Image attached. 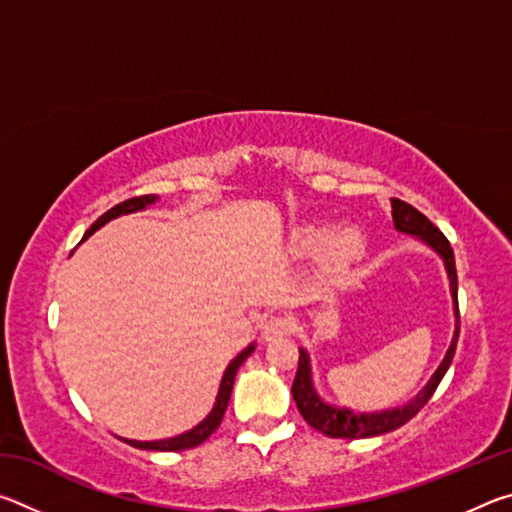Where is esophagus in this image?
<instances>
[{"instance_id":"1","label":"esophagus","mask_w":512,"mask_h":512,"mask_svg":"<svg viewBox=\"0 0 512 512\" xmlns=\"http://www.w3.org/2000/svg\"><path fill=\"white\" fill-rule=\"evenodd\" d=\"M291 329H293L291 318H287V316H271L262 325V336H264V341H275V339H280V336H287Z\"/></svg>"}]
</instances>
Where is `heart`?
<instances>
[{"instance_id": "heart-1", "label": "heart", "mask_w": 512, "mask_h": 512, "mask_svg": "<svg viewBox=\"0 0 512 512\" xmlns=\"http://www.w3.org/2000/svg\"><path fill=\"white\" fill-rule=\"evenodd\" d=\"M293 250L300 255L314 253L318 250L320 262L332 271L345 268L350 262H354L363 250V239L354 228H339L332 235H323V230L314 228V225H305L293 232Z\"/></svg>"}]
</instances>
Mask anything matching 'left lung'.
<instances>
[{"label": "left lung", "instance_id": "obj_1", "mask_svg": "<svg viewBox=\"0 0 512 512\" xmlns=\"http://www.w3.org/2000/svg\"><path fill=\"white\" fill-rule=\"evenodd\" d=\"M393 223L397 230L409 232V235L420 237L422 241L436 250V253L445 259L447 266V275H449V284H452V296H454V311H456V332H454V341L449 345V350L445 354L443 363L436 370V375L431 377L427 386L422 388V393H418L415 400H411L402 409H393V411H381V413H370V415H357L348 409H336V406L325 404L314 391V384H311V370H309V357L305 350H300L298 357V372L296 379H293L291 386V395L298 404V411L302 418L307 420L309 427H314L316 431L325 433L329 438H370V436H379V433H388L402 424L409 422L413 415H418L424 404L431 400V395L436 393V388L440 384V379L445 377V372L449 368V363L454 359L456 352V343H458V332H461V314H458V277H456V262H454V250L449 246L447 237L440 232L436 225H433L427 216L422 212L415 210L413 205L400 201V198H393Z\"/></svg>", "mask_w": 512, "mask_h": 512}]
</instances>
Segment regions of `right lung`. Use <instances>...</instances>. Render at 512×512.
I'll use <instances>...</instances> for the list:
<instances>
[{
    "label": "right lung",
    "instance_id": "right-lung-1",
    "mask_svg": "<svg viewBox=\"0 0 512 512\" xmlns=\"http://www.w3.org/2000/svg\"><path fill=\"white\" fill-rule=\"evenodd\" d=\"M153 201H155V194H144V196H133V198H128V201H124V203L110 207L106 214H101L99 219L92 223V228L85 232V237H90L94 230H99L103 223H108L110 219H115V216L128 214V212H137V210H142V207L151 205ZM253 350H255V345H248V348L241 352L235 361L230 363L228 370H225L223 381H221V388H219V397H216L214 409H212V413L207 415V418L201 424H198V427L183 433V436L167 438V440H153V443H140V440H126L124 438V443L133 445L137 449H153V452H183V449H192V447H198L201 443H205V440L210 438L216 429H219V424L223 420V413H225V409H228L230 393H232V386H235L237 370H239L241 363H244L250 357V352H253Z\"/></svg>",
    "mask_w": 512,
    "mask_h": 512
}]
</instances>
